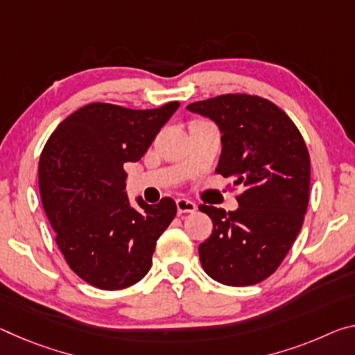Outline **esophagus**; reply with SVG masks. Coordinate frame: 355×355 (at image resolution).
I'll list each match as a JSON object with an SVG mask.
<instances>
[{
  "label": "esophagus",
  "mask_w": 355,
  "mask_h": 355,
  "mask_svg": "<svg viewBox=\"0 0 355 355\" xmlns=\"http://www.w3.org/2000/svg\"><path fill=\"white\" fill-rule=\"evenodd\" d=\"M177 210L180 215H182V213H194L198 210V205L188 199H177Z\"/></svg>",
  "instance_id": "34e87169"
}]
</instances>
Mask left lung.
<instances>
[{
	"label": "left lung",
	"mask_w": 355,
	"mask_h": 355,
	"mask_svg": "<svg viewBox=\"0 0 355 355\" xmlns=\"http://www.w3.org/2000/svg\"><path fill=\"white\" fill-rule=\"evenodd\" d=\"M221 131L216 173L243 187L239 208L200 205L213 234L199 245L208 277L226 286H251L279 267L299 235L309 199V155L294 121L268 99L223 94L189 104Z\"/></svg>",
	"instance_id": "left-lung-1"
}]
</instances>
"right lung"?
<instances>
[{
    "label": "right lung",
    "mask_w": 355,
    "mask_h": 355,
    "mask_svg": "<svg viewBox=\"0 0 355 355\" xmlns=\"http://www.w3.org/2000/svg\"><path fill=\"white\" fill-rule=\"evenodd\" d=\"M180 103L132 110L93 103L52 132L39 161V191L67 266L104 291L136 284L148 273L161 234L177 215L171 198L132 207L125 162H137Z\"/></svg>",
    "instance_id": "right-lung-1"
}]
</instances>
